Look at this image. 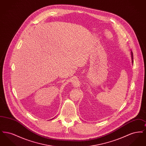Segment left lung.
Segmentation results:
<instances>
[{
  "mask_svg": "<svg viewBox=\"0 0 146 146\" xmlns=\"http://www.w3.org/2000/svg\"><path fill=\"white\" fill-rule=\"evenodd\" d=\"M131 60H132V63H133V54H132V52H131Z\"/></svg>",
  "mask_w": 146,
  "mask_h": 146,
  "instance_id": "8db88e82",
  "label": "left lung"
}]
</instances>
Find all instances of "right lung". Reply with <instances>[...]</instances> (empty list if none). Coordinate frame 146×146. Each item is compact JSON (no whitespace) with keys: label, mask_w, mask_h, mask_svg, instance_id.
I'll return each instance as SVG.
<instances>
[{"label":"right lung","mask_w":146,"mask_h":146,"mask_svg":"<svg viewBox=\"0 0 146 146\" xmlns=\"http://www.w3.org/2000/svg\"><path fill=\"white\" fill-rule=\"evenodd\" d=\"M53 119H54V118H53Z\"/></svg>","instance_id":"obj_1"}]
</instances>
